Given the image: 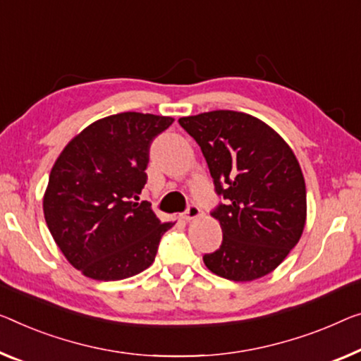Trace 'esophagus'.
Listing matches in <instances>:
<instances>
[{"mask_svg":"<svg viewBox=\"0 0 361 361\" xmlns=\"http://www.w3.org/2000/svg\"><path fill=\"white\" fill-rule=\"evenodd\" d=\"M199 215H201V209H199L196 204H190V206H188V209H186V212L183 214V219L192 220V219L199 217Z\"/></svg>","mask_w":361,"mask_h":361,"instance_id":"1","label":"esophagus"}]
</instances>
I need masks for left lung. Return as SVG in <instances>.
<instances>
[{
  "mask_svg": "<svg viewBox=\"0 0 361 361\" xmlns=\"http://www.w3.org/2000/svg\"><path fill=\"white\" fill-rule=\"evenodd\" d=\"M178 123L199 144L215 192L225 199L212 212L222 245L204 255V264L235 282L267 276L295 248L306 222V186L293 150L248 113L215 110Z\"/></svg>",
  "mask_w": 361,
  "mask_h": 361,
  "instance_id": "obj_1",
  "label": "left lung"
}]
</instances>
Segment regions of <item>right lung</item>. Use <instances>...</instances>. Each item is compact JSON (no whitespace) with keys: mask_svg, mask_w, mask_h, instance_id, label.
<instances>
[{"mask_svg":"<svg viewBox=\"0 0 361 361\" xmlns=\"http://www.w3.org/2000/svg\"><path fill=\"white\" fill-rule=\"evenodd\" d=\"M175 120L125 111L94 121L53 165L43 196L48 230L69 264L94 281H121L152 264L171 228L147 201L149 147Z\"/></svg>","mask_w":361,"mask_h":361,"instance_id":"obj_1","label":"right lung"}]
</instances>
